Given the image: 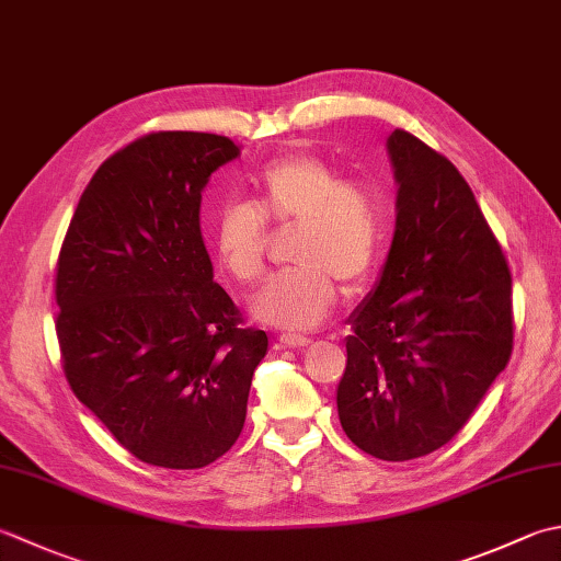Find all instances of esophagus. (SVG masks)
<instances>
[{
    "instance_id": "1",
    "label": "esophagus",
    "mask_w": 561,
    "mask_h": 561,
    "mask_svg": "<svg viewBox=\"0 0 561 561\" xmlns=\"http://www.w3.org/2000/svg\"><path fill=\"white\" fill-rule=\"evenodd\" d=\"M279 343L284 347H306V345H311V337H304V335H296V333H284V335H279Z\"/></svg>"
}]
</instances>
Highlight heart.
I'll return each instance as SVG.
<instances>
[{
    "label": "heart",
    "mask_w": 561,
    "mask_h": 561,
    "mask_svg": "<svg viewBox=\"0 0 561 561\" xmlns=\"http://www.w3.org/2000/svg\"><path fill=\"white\" fill-rule=\"evenodd\" d=\"M265 224H294V267L252 294L255 321L311 331L335 301V279L357 289L377 270L387 240V206L375 186L343 180L333 164L294 152L250 178V202L218 204L206 224L218 265L236 282H252L265 265Z\"/></svg>",
    "instance_id": "1"
}]
</instances>
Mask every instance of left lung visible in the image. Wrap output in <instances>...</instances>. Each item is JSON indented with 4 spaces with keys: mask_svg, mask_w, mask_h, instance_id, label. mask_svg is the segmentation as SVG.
Returning <instances> with one entry per match:
<instances>
[{
    "mask_svg": "<svg viewBox=\"0 0 561 561\" xmlns=\"http://www.w3.org/2000/svg\"><path fill=\"white\" fill-rule=\"evenodd\" d=\"M397 230L347 318L337 415L362 453L405 462L447 445L513 350L511 270L462 174L409 130L387 138Z\"/></svg>",
    "mask_w": 561,
    "mask_h": 561,
    "instance_id": "left-lung-1",
    "label": "left lung"
}]
</instances>
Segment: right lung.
I'll return each instance as SVG.
<instances>
[{"label":"right lung","mask_w":561,"mask_h":561,"mask_svg":"<svg viewBox=\"0 0 561 561\" xmlns=\"http://www.w3.org/2000/svg\"><path fill=\"white\" fill-rule=\"evenodd\" d=\"M226 136L160 130L102 162L62 240L55 318L70 389L140 462L202 469L245 423L265 331L214 282L199 208Z\"/></svg>","instance_id":"right-lung-1"}]
</instances>
